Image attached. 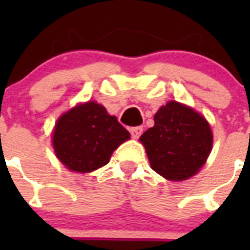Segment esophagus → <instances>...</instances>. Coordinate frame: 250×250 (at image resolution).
<instances>
[{
	"label": "esophagus",
	"instance_id": "esophagus-1",
	"mask_svg": "<svg viewBox=\"0 0 250 250\" xmlns=\"http://www.w3.org/2000/svg\"><path fill=\"white\" fill-rule=\"evenodd\" d=\"M130 134H131V136L134 139H138L139 136L143 134V127L141 126H135V127H131L130 129Z\"/></svg>",
	"mask_w": 250,
	"mask_h": 250
}]
</instances>
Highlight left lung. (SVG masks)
I'll return each instance as SVG.
<instances>
[{
  "label": "left lung",
  "instance_id": "8db88e82",
  "mask_svg": "<svg viewBox=\"0 0 250 250\" xmlns=\"http://www.w3.org/2000/svg\"><path fill=\"white\" fill-rule=\"evenodd\" d=\"M154 123L140 136L151 169L171 182L195 175L213 146V132L204 116L189 106L169 101L154 115Z\"/></svg>",
  "mask_w": 250,
  "mask_h": 250
}]
</instances>
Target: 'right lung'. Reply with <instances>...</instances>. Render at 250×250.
Listing matches in <instances>:
<instances>
[{
    "label": "right lung",
    "instance_id": "right-lung-1",
    "mask_svg": "<svg viewBox=\"0 0 250 250\" xmlns=\"http://www.w3.org/2000/svg\"><path fill=\"white\" fill-rule=\"evenodd\" d=\"M130 134L95 101L79 104L57 119L52 132L55 154L68 170L91 173L110 161Z\"/></svg>",
    "mask_w": 250,
    "mask_h": 250
}]
</instances>
